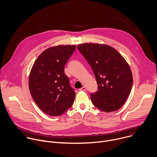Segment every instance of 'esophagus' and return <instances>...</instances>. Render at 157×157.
Segmentation results:
<instances>
[{
	"label": "esophagus",
	"mask_w": 157,
	"mask_h": 157,
	"mask_svg": "<svg viewBox=\"0 0 157 157\" xmlns=\"http://www.w3.org/2000/svg\"><path fill=\"white\" fill-rule=\"evenodd\" d=\"M79 90L80 91H86V87L85 86H83L82 88H80Z\"/></svg>",
	"instance_id": "esophagus-1"
}]
</instances>
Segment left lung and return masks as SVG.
I'll use <instances>...</instances> for the list:
<instances>
[{"label": "left lung", "instance_id": "8db88e82", "mask_svg": "<svg viewBox=\"0 0 157 157\" xmlns=\"http://www.w3.org/2000/svg\"><path fill=\"white\" fill-rule=\"evenodd\" d=\"M77 47L91 67L97 82L98 90L90 94L93 105L103 112L118 110L132 89V75L128 63L110 45L85 43Z\"/></svg>", "mask_w": 157, "mask_h": 157}]
</instances>
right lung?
<instances>
[{
    "label": "right lung",
    "instance_id": "right-lung-1",
    "mask_svg": "<svg viewBox=\"0 0 157 157\" xmlns=\"http://www.w3.org/2000/svg\"><path fill=\"white\" fill-rule=\"evenodd\" d=\"M76 45L51 47L39 55L29 76L31 95L45 113L60 116L73 104L76 92L70 86L64 68Z\"/></svg>",
    "mask_w": 157,
    "mask_h": 157
}]
</instances>
